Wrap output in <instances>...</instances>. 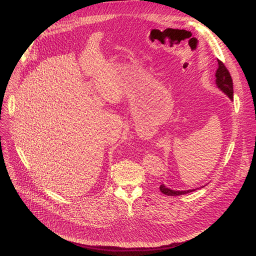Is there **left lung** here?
<instances>
[{
    "mask_svg": "<svg viewBox=\"0 0 256 256\" xmlns=\"http://www.w3.org/2000/svg\"><path fill=\"white\" fill-rule=\"evenodd\" d=\"M218 70L216 72V86L220 88L231 100H233V81L232 77L230 75V72L226 66L221 62L220 60H218ZM160 190L162 194L170 196H177L181 194H186L188 192H194L196 190H173L170 188H167L164 184L160 186Z\"/></svg>",
    "mask_w": 256,
    "mask_h": 256,
    "instance_id": "8db88e82",
    "label": "left lung"
}]
</instances>
